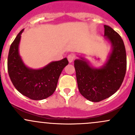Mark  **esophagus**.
Wrapping results in <instances>:
<instances>
[{"mask_svg": "<svg viewBox=\"0 0 135 135\" xmlns=\"http://www.w3.org/2000/svg\"><path fill=\"white\" fill-rule=\"evenodd\" d=\"M74 58H75V56H74V55H73V54H70V55H68L67 57L68 61H69V62H70V63L74 61Z\"/></svg>", "mask_w": 135, "mask_h": 135, "instance_id": "1", "label": "esophagus"}]
</instances>
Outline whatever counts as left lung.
Returning a JSON list of instances; mask_svg holds the SVG:
<instances>
[{"instance_id":"obj_1","label":"left lung","mask_w":135,"mask_h":135,"mask_svg":"<svg viewBox=\"0 0 135 135\" xmlns=\"http://www.w3.org/2000/svg\"><path fill=\"white\" fill-rule=\"evenodd\" d=\"M104 27V36L111 45V51L105 63L94 68L82 57L74 61L79 91L92 102L101 101L115 93L126 73V51L123 40L112 28L105 25Z\"/></svg>"}]
</instances>
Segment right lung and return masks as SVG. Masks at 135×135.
<instances>
[{
	"label": "right lung",
	"mask_w": 135,
	"mask_h": 135,
	"mask_svg": "<svg viewBox=\"0 0 135 135\" xmlns=\"http://www.w3.org/2000/svg\"><path fill=\"white\" fill-rule=\"evenodd\" d=\"M21 30L9 47L8 71L12 84L17 91L32 100H42L51 96L55 91L58 80L64 68L69 64L66 57L52 61L38 69L28 67L21 57L19 46Z\"/></svg>",
	"instance_id": "right-lung-1"
}]
</instances>
